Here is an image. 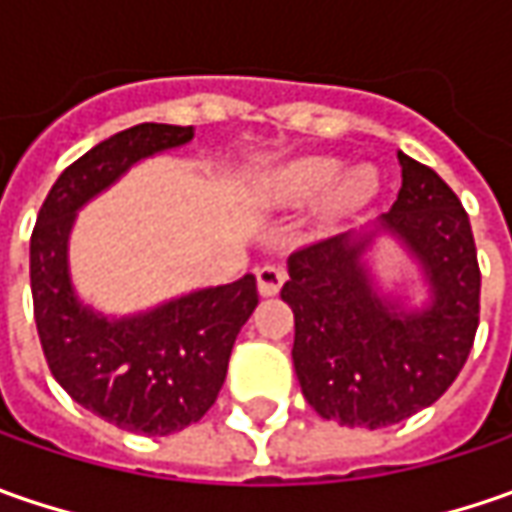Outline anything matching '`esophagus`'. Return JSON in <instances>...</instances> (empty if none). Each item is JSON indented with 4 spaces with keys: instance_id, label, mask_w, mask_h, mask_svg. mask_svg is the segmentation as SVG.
<instances>
[{
    "instance_id": "esophagus-1",
    "label": "esophagus",
    "mask_w": 512,
    "mask_h": 512,
    "mask_svg": "<svg viewBox=\"0 0 512 512\" xmlns=\"http://www.w3.org/2000/svg\"><path fill=\"white\" fill-rule=\"evenodd\" d=\"M285 279L287 273L276 265H265L256 270V285H259L262 296H276L282 290V285H285Z\"/></svg>"
}]
</instances>
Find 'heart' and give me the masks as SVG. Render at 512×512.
I'll return each mask as SVG.
<instances>
[{
    "instance_id": "heart-1",
    "label": "heart",
    "mask_w": 512,
    "mask_h": 512,
    "mask_svg": "<svg viewBox=\"0 0 512 512\" xmlns=\"http://www.w3.org/2000/svg\"><path fill=\"white\" fill-rule=\"evenodd\" d=\"M342 169V162L333 156H302L276 170L267 190L279 205L290 207L325 199L327 222H342L370 205L379 193L376 170L353 168L342 174Z\"/></svg>"
}]
</instances>
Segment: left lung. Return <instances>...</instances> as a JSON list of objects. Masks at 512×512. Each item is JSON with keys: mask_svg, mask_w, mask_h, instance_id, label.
<instances>
[{"mask_svg": "<svg viewBox=\"0 0 512 512\" xmlns=\"http://www.w3.org/2000/svg\"><path fill=\"white\" fill-rule=\"evenodd\" d=\"M402 190L390 213L287 259L293 367L327 422L379 430L436 402L459 376L479 327L482 273L470 219L436 170L399 150ZM382 235L417 267L425 299L384 288L369 259Z\"/></svg>", "mask_w": 512, "mask_h": 512, "instance_id": "left-lung-1", "label": "left lung"}]
</instances>
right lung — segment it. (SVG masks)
I'll use <instances>...</instances> for the list:
<instances>
[{"label": "right lung", "instance_id": "right-lung-1", "mask_svg": "<svg viewBox=\"0 0 512 512\" xmlns=\"http://www.w3.org/2000/svg\"><path fill=\"white\" fill-rule=\"evenodd\" d=\"M190 139L193 128L145 122L99 142L50 187L30 236L33 316L53 379L85 410L145 436L185 430L213 407L233 342L259 305L256 276L108 316L73 287L70 230L133 165Z\"/></svg>", "mask_w": 512, "mask_h": 512}]
</instances>
